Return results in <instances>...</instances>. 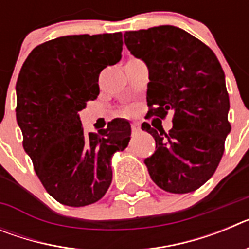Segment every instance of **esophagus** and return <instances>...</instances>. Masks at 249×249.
I'll return each instance as SVG.
<instances>
[{"label":"esophagus","instance_id":"obj_1","mask_svg":"<svg viewBox=\"0 0 249 249\" xmlns=\"http://www.w3.org/2000/svg\"><path fill=\"white\" fill-rule=\"evenodd\" d=\"M131 127H132V131L133 132H138L141 129V124L138 122H132Z\"/></svg>","mask_w":249,"mask_h":249}]
</instances>
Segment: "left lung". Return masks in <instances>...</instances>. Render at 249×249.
<instances>
[{"instance_id":"1","label":"left lung","mask_w":249,"mask_h":249,"mask_svg":"<svg viewBox=\"0 0 249 249\" xmlns=\"http://www.w3.org/2000/svg\"><path fill=\"white\" fill-rule=\"evenodd\" d=\"M124 43L148 67L149 116L173 112L168 133L142 124L156 141L144 160L152 181L167 192H193L213 176L231 132L221 63L208 46L175 26L129 31Z\"/></svg>"}]
</instances>
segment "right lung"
<instances>
[{"label": "right lung", "instance_id": "obj_1", "mask_svg": "<svg viewBox=\"0 0 249 249\" xmlns=\"http://www.w3.org/2000/svg\"><path fill=\"white\" fill-rule=\"evenodd\" d=\"M122 34L73 35L37 46L16 83V118L36 175L59 203L83 207L105 196L111 158L128 144L131 124L116 118L86 133L78 112L100 94L98 76L122 54Z\"/></svg>", "mask_w": 249, "mask_h": 249}]
</instances>
